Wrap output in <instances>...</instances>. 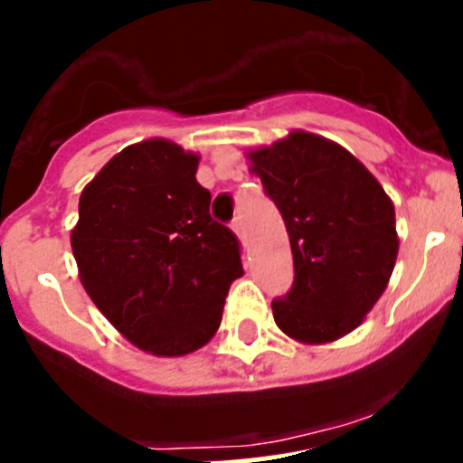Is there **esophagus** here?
I'll use <instances>...</instances> for the list:
<instances>
[{"instance_id": "obj_1", "label": "esophagus", "mask_w": 463, "mask_h": 463, "mask_svg": "<svg viewBox=\"0 0 463 463\" xmlns=\"http://www.w3.org/2000/svg\"><path fill=\"white\" fill-rule=\"evenodd\" d=\"M232 231H235V235L240 237V240H244V222H241V217H235V222H232Z\"/></svg>"}]
</instances>
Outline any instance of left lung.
Wrapping results in <instances>:
<instances>
[{
  "mask_svg": "<svg viewBox=\"0 0 463 463\" xmlns=\"http://www.w3.org/2000/svg\"><path fill=\"white\" fill-rule=\"evenodd\" d=\"M246 158L285 219L294 255V287L271 303L276 326L300 344L341 339L373 309L396 267L392 199L351 151L307 131Z\"/></svg>",
  "mask_w": 463,
  "mask_h": 463,
  "instance_id": "left-lung-1",
  "label": "left lung"
}]
</instances>
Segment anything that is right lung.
I'll return each instance as SVG.
<instances>
[{
	"instance_id": "right-lung-1",
	"label": "right lung",
	"mask_w": 463,
	"mask_h": 463,
	"mask_svg": "<svg viewBox=\"0 0 463 463\" xmlns=\"http://www.w3.org/2000/svg\"><path fill=\"white\" fill-rule=\"evenodd\" d=\"M199 154L165 137L112 156L83 187L71 228L83 289L115 330L156 357L199 351L244 273L231 228L210 217Z\"/></svg>"
}]
</instances>
